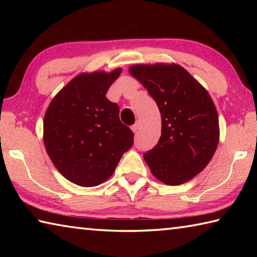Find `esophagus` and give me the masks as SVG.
Returning <instances> with one entry per match:
<instances>
[{
    "label": "esophagus",
    "mask_w": 257,
    "mask_h": 257,
    "mask_svg": "<svg viewBox=\"0 0 257 257\" xmlns=\"http://www.w3.org/2000/svg\"><path fill=\"white\" fill-rule=\"evenodd\" d=\"M141 125H142V122H141V121H137V122L135 123V124L133 125V127H132V130H133L134 133H137L138 130H139V128H141Z\"/></svg>",
    "instance_id": "34e87169"
}]
</instances>
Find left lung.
Here are the masks:
<instances>
[{"mask_svg":"<svg viewBox=\"0 0 257 257\" xmlns=\"http://www.w3.org/2000/svg\"><path fill=\"white\" fill-rule=\"evenodd\" d=\"M129 73L145 87L162 120L158 145L144 154L156 179L178 186L205 169L220 139L219 116L207 90L176 63L134 64Z\"/></svg>","mask_w":257,"mask_h":257,"instance_id":"1","label":"left lung"}]
</instances>
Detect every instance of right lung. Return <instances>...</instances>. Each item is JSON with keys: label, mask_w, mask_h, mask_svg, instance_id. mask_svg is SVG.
I'll return each mask as SVG.
<instances>
[{"label": "right lung", "mask_w": 257, "mask_h": 257, "mask_svg": "<svg viewBox=\"0 0 257 257\" xmlns=\"http://www.w3.org/2000/svg\"><path fill=\"white\" fill-rule=\"evenodd\" d=\"M121 71L79 73L55 95L45 112V150L72 184H103L133 146L134 134L120 121L119 106L105 96Z\"/></svg>", "instance_id": "obj_1"}]
</instances>
